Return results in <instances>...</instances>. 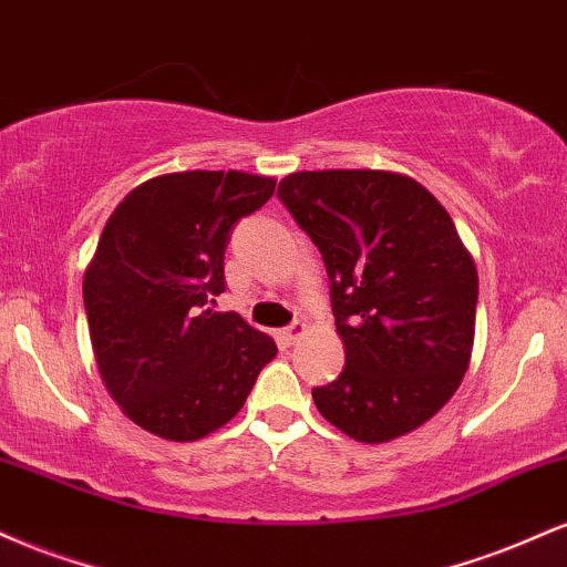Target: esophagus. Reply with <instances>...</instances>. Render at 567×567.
Segmentation results:
<instances>
[{
  "label": "esophagus",
  "instance_id": "1",
  "mask_svg": "<svg viewBox=\"0 0 567 567\" xmlns=\"http://www.w3.org/2000/svg\"><path fill=\"white\" fill-rule=\"evenodd\" d=\"M303 333H306V324L301 320H296V322H290L288 328H282V333H279V336H282V341L296 343Z\"/></svg>",
  "mask_w": 567,
  "mask_h": 567
}]
</instances>
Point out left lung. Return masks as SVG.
<instances>
[{"label": "left lung", "instance_id": "8db88e82", "mask_svg": "<svg viewBox=\"0 0 567 567\" xmlns=\"http://www.w3.org/2000/svg\"><path fill=\"white\" fill-rule=\"evenodd\" d=\"M277 197L320 250L347 362L311 389L330 424L389 442L451 400L474 343L477 269L424 186L386 171H306Z\"/></svg>", "mask_w": 567, "mask_h": 567}]
</instances>
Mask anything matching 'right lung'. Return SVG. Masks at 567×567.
I'll use <instances>...</instances> for the list:
<instances>
[{
	"mask_svg": "<svg viewBox=\"0 0 567 567\" xmlns=\"http://www.w3.org/2000/svg\"><path fill=\"white\" fill-rule=\"evenodd\" d=\"M277 181L188 171L146 181L116 205L84 275V311L109 394L146 432L192 442L229 424L277 343L226 290L234 226L264 207Z\"/></svg>",
	"mask_w": 567,
	"mask_h": 567,
	"instance_id": "add662e5",
	"label": "right lung"
}]
</instances>
